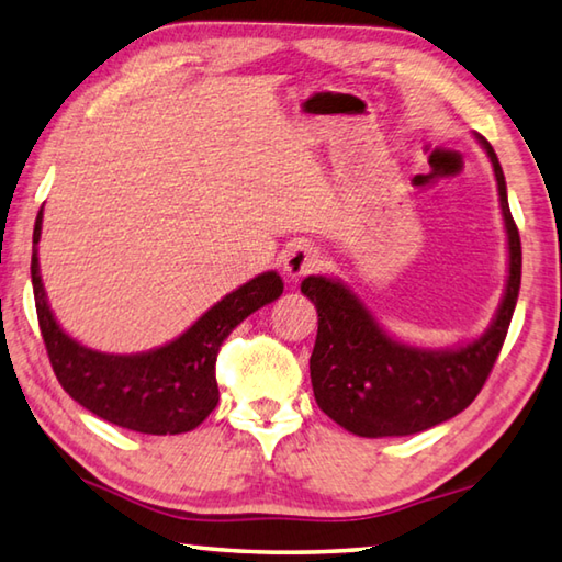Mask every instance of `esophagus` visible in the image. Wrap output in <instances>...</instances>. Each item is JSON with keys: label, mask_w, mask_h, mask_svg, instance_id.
<instances>
[{"label": "esophagus", "mask_w": 562, "mask_h": 562, "mask_svg": "<svg viewBox=\"0 0 562 562\" xmlns=\"http://www.w3.org/2000/svg\"><path fill=\"white\" fill-rule=\"evenodd\" d=\"M321 261V254L313 244L293 241L286 251H283V273L289 279H301V276L311 273Z\"/></svg>", "instance_id": "obj_1"}]
</instances>
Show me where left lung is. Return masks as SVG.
I'll return each mask as SVG.
<instances>
[{
    "instance_id": "left-lung-1",
    "label": "left lung",
    "mask_w": 562,
    "mask_h": 562,
    "mask_svg": "<svg viewBox=\"0 0 562 562\" xmlns=\"http://www.w3.org/2000/svg\"><path fill=\"white\" fill-rule=\"evenodd\" d=\"M494 165L508 239V279L484 336L459 348L405 346L382 330L375 316L340 281L308 276L301 291L316 303L318 336L311 382L318 407L358 437H407L457 417L484 387L504 346L520 289V236L508 210L506 177L484 135H476Z\"/></svg>"
}]
</instances>
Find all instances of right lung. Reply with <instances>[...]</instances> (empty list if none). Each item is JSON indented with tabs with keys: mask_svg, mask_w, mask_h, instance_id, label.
Instances as JSON below:
<instances>
[{
	"mask_svg": "<svg viewBox=\"0 0 562 562\" xmlns=\"http://www.w3.org/2000/svg\"><path fill=\"white\" fill-rule=\"evenodd\" d=\"M42 220L44 206L34 224L32 283L38 328L61 387L93 415L140 435H182L200 427L220 402L214 378L216 352L246 316L281 296V276L276 271L259 273L249 283L226 293L182 336L160 348L113 356L81 346L58 326L48 308L38 273Z\"/></svg>",
	"mask_w": 562,
	"mask_h": 562,
	"instance_id": "add662e5",
	"label": "right lung"
}]
</instances>
